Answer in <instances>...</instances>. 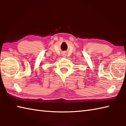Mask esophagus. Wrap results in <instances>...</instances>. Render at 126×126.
<instances>
[{"instance_id": "obj_1", "label": "esophagus", "mask_w": 126, "mask_h": 126, "mask_svg": "<svg viewBox=\"0 0 126 126\" xmlns=\"http://www.w3.org/2000/svg\"><path fill=\"white\" fill-rule=\"evenodd\" d=\"M65 53H63V55H62V56L63 57H65Z\"/></svg>"}]
</instances>
